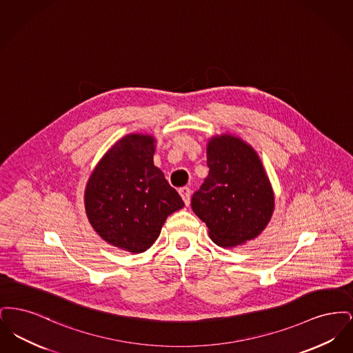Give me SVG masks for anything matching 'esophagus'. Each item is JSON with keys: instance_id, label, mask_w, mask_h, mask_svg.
<instances>
[{"instance_id": "1", "label": "esophagus", "mask_w": 353, "mask_h": 353, "mask_svg": "<svg viewBox=\"0 0 353 353\" xmlns=\"http://www.w3.org/2000/svg\"><path fill=\"white\" fill-rule=\"evenodd\" d=\"M179 193H180V196H181V199L184 200L185 205H188L189 202H190V189L189 188H180L179 189Z\"/></svg>"}]
</instances>
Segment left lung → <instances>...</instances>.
<instances>
[{
  "label": "left lung",
  "mask_w": 353,
  "mask_h": 353,
  "mask_svg": "<svg viewBox=\"0 0 353 353\" xmlns=\"http://www.w3.org/2000/svg\"><path fill=\"white\" fill-rule=\"evenodd\" d=\"M209 174L192 197V209L219 248L243 245L269 225L274 190L258 153L241 137L214 134L206 145Z\"/></svg>",
  "instance_id": "8db88e82"
}]
</instances>
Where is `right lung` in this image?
Listing matches in <instances>:
<instances>
[{
    "label": "right lung",
    "mask_w": 353,
    "mask_h": 353,
    "mask_svg": "<svg viewBox=\"0 0 353 353\" xmlns=\"http://www.w3.org/2000/svg\"><path fill=\"white\" fill-rule=\"evenodd\" d=\"M154 151L152 134L123 136L103 154L84 189L92 229L124 252L148 250L168 216L184 208L180 194L153 164Z\"/></svg>",
    "instance_id": "obj_1"
}]
</instances>
